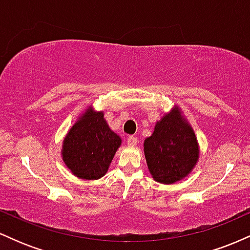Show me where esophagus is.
Instances as JSON below:
<instances>
[{
    "label": "esophagus",
    "instance_id": "1",
    "mask_svg": "<svg viewBox=\"0 0 250 250\" xmlns=\"http://www.w3.org/2000/svg\"><path fill=\"white\" fill-rule=\"evenodd\" d=\"M127 143H128V146H136L137 145V137H135V136H129L128 139H127Z\"/></svg>",
    "mask_w": 250,
    "mask_h": 250
}]
</instances>
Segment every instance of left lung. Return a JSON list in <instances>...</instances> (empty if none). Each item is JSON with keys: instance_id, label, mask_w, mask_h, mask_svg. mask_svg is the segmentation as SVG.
Segmentation results:
<instances>
[{"instance_id": "8db88e82", "label": "left lung", "mask_w": 250, "mask_h": 250, "mask_svg": "<svg viewBox=\"0 0 250 250\" xmlns=\"http://www.w3.org/2000/svg\"><path fill=\"white\" fill-rule=\"evenodd\" d=\"M145 156L155 181L166 185L185 179L199 160V145L188 122L175 108L145 140Z\"/></svg>"}]
</instances>
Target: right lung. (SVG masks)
<instances>
[{
    "instance_id": "obj_1",
    "label": "right lung",
    "mask_w": 250,
    "mask_h": 250,
    "mask_svg": "<svg viewBox=\"0 0 250 250\" xmlns=\"http://www.w3.org/2000/svg\"><path fill=\"white\" fill-rule=\"evenodd\" d=\"M120 145L121 137L109 128L103 113L88 109L63 141V161L80 179H100L107 173Z\"/></svg>"
}]
</instances>
